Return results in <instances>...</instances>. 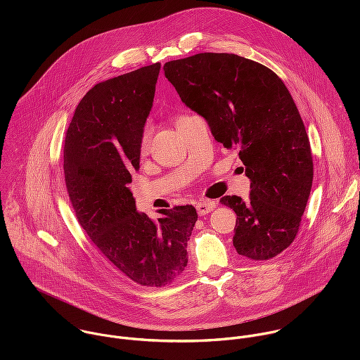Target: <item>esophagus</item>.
<instances>
[{
    "label": "esophagus",
    "mask_w": 360,
    "mask_h": 360,
    "mask_svg": "<svg viewBox=\"0 0 360 360\" xmlns=\"http://www.w3.org/2000/svg\"><path fill=\"white\" fill-rule=\"evenodd\" d=\"M215 207H217V203H215L214 200H202V202H198V203H196L198 215H207V214H210Z\"/></svg>",
    "instance_id": "34e87169"
}]
</instances>
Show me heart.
Masks as SVG:
<instances>
[{
    "mask_svg": "<svg viewBox=\"0 0 360 360\" xmlns=\"http://www.w3.org/2000/svg\"><path fill=\"white\" fill-rule=\"evenodd\" d=\"M148 141H149V132H148V131H145V132H143V135H142V141H141V148H142V149H146V146H148Z\"/></svg>",
    "mask_w": 360,
    "mask_h": 360,
    "instance_id": "1",
    "label": "heart"
}]
</instances>
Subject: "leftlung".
<instances>
[{
  "instance_id": "1",
  "label": "left lung",
  "mask_w": 360,
  "mask_h": 360,
  "mask_svg": "<svg viewBox=\"0 0 360 360\" xmlns=\"http://www.w3.org/2000/svg\"><path fill=\"white\" fill-rule=\"evenodd\" d=\"M164 71L214 138L239 150L249 199L221 198L238 217L236 252L274 258L293 242L314 179L309 138L288 88L265 65L235 54L202 53L169 61Z\"/></svg>"
}]
</instances>
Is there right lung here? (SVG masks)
Listing matches in <instances>:
<instances>
[{"label":"right lung","instance_id":"1","mask_svg":"<svg viewBox=\"0 0 360 360\" xmlns=\"http://www.w3.org/2000/svg\"><path fill=\"white\" fill-rule=\"evenodd\" d=\"M161 64L92 86L78 104L64 143V174L79 225L105 258L143 286L174 282L188 264L192 205L149 219L128 184L139 169L141 141Z\"/></svg>","mask_w":360,"mask_h":360}]
</instances>
